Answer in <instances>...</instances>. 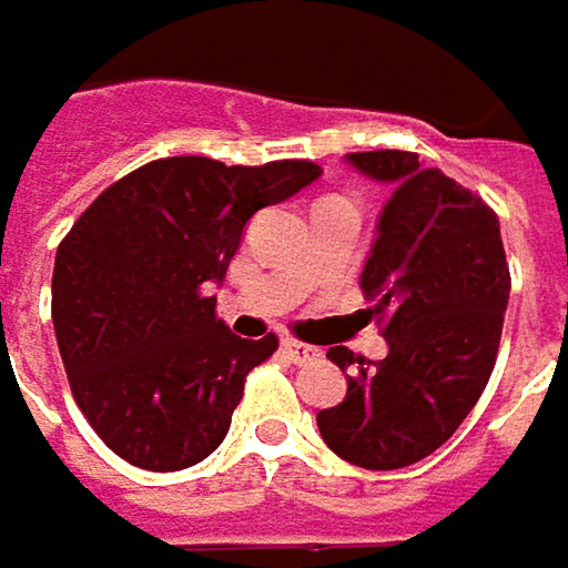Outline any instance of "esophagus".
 Returning <instances> with one entry per match:
<instances>
[{"mask_svg":"<svg viewBox=\"0 0 568 568\" xmlns=\"http://www.w3.org/2000/svg\"><path fill=\"white\" fill-rule=\"evenodd\" d=\"M281 349L291 356V363H314V359H320L317 346H307V343H297V339H284Z\"/></svg>","mask_w":568,"mask_h":568,"instance_id":"esophagus-1","label":"esophagus"}]
</instances>
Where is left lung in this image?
<instances>
[{
	"label": "left lung",
	"mask_w": 568,
	"mask_h": 568,
	"mask_svg": "<svg viewBox=\"0 0 568 568\" xmlns=\"http://www.w3.org/2000/svg\"><path fill=\"white\" fill-rule=\"evenodd\" d=\"M346 163L392 185L359 274L389 353L363 363L329 346V363H356V376L317 425L343 462L395 470L442 448L477 405L500 346L510 267L497 215L442 170L402 150L349 153Z\"/></svg>",
	"instance_id": "1"
}]
</instances>
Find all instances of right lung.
I'll return each mask as SVG.
<instances>
[{"label": "right lung", "mask_w": 568, "mask_h": 568, "mask_svg": "<svg viewBox=\"0 0 568 568\" xmlns=\"http://www.w3.org/2000/svg\"><path fill=\"white\" fill-rule=\"evenodd\" d=\"M317 163L225 166L170 156L94 199L54 254L51 320L78 408L143 470H182L229 435L245 376L277 336L215 317L248 219L320 179Z\"/></svg>", "instance_id": "1"}]
</instances>
